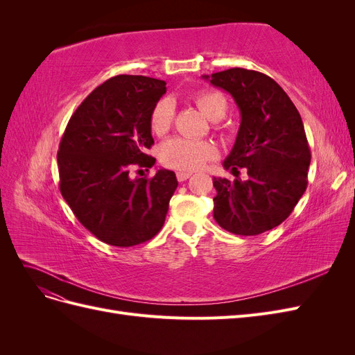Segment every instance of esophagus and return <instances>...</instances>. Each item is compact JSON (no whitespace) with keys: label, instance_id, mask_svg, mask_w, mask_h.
I'll list each match as a JSON object with an SVG mask.
<instances>
[{"label":"esophagus","instance_id":"esophagus-1","mask_svg":"<svg viewBox=\"0 0 355 355\" xmlns=\"http://www.w3.org/2000/svg\"><path fill=\"white\" fill-rule=\"evenodd\" d=\"M192 173H189V171H178L176 173V178L179 182H185Z\"/></svg>","mask_w":355,"mask_h":355}]
</instances>
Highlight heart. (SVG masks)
<instances>
[{"instance_id": "b5f03b06", "label": "heart", "mask_w": 355, "mask_h": 355, "mask_svg": "<svg viewBox=\"0 0 355 355\" xmlns=\"http://www.w3.org/2000/svg\"><path fill=\"white\" fill-rule=\"evenodd\" d=\"M198 108L211 120H220L227 112V99L219 92L204 90L194 98ZM173 120V105L167 99H161L155 103L149 116L151 130L157 136H163L168 132ZM216 154V148L207 141H192L185 137H173L161 146V161L167 167L179 171H192L200 168L206 161Z\"/></svg>"}]
</instances>
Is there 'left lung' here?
<instances>
[{
  "mask_svg": "<svg viewBox=\"0 0 355 355\" xmlns=\"http://www.w3.org/2000/svg\"><path fill=\"white\" fill-rule=\"evenodd\" d=\"M228 92L241 112L231 154L232 171L247 168L249 179L213 178V218L235 235H257L286 220L308 185L311 149L302 118L286 92L268 75L231 68L204 75Z\"/></svg>",
  "mask_w": 355,
  "mask_h": 355,
  "instance_id": "1",
  "label": "left lung"
}]
</instances>
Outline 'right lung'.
I'll return each mask as SVG.
<instances>
[{
    "label": "right lung",
    "mask_w": 355,
    "mask_h": 355,
    "mask_svg": "<svg viewBox=\"0 0 355 355\" xmlns=\"http://www.w3.org/2000/svg\"><path fill=\"white\" fill-rule=\"evenodd\" d=\"M164 93L163 80L116 75L81 102L60 139V194L83 227L106 244H141L164 225L176 175L164 168L154 178L128 175L155 164L145 154L154 145L149 116Z\"/></svg>",
    "instance_id": "right-lung-1"
}]
</instances>
